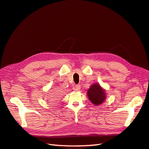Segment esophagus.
Instances as JSON below:
<instances>
[{
    "label": "esophagus",
    "instance_id": "34e87169",
    "mask_svg": "<svg viewBox=\"0 0 149 149\" xmlns=\"http://www.w3.org/2000/svg\"><path fill=\"white\" fill-rule=\"evenodd\" d=\"M80 89H81V86H80V85L77 84V85H75V87H74V90L78 91L80 90Z\"/></svg>",
    "mask_w": 149,
    "mask_h": 149
}]
</instances>
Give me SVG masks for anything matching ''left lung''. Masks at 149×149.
Returning <instances> with one entry per match:
<instances>
[{
	"mask_svg": "<svg viewBox=\"0 0 149 149\" xmlns=\"http://www.w3.org/2000/svg\"><path fill=\"white\" fill-rule=\"evenodd\" d=\"M87 96L94 105H100L106 99L105 91L98 84H94L91 86L87 91Z\"/></svg>",
	"mask_w": 149,
	"mask_h": 149,
	"instance_id": "1",
	"label": "left lung"
}]
</instances>
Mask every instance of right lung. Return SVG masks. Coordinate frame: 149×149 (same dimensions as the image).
I'll return each instance as SVG.
<instances>
[{
    "label": "right lung",
    "instance_id": "obj_1",
    "mask_svg": "<svg viewBox=\"0 0 149 149\" xmlns=\"http://www.w3.org/2000/svg\"><path fill=\"white\" fill-rule=\"evenodd\" d=\"M58 97L57 96L56 94H53L50 97H49V100L52 102H55L57 100H58Z\"/></svg>",
    "mask_w": 149,
    "mask_h": 149
}]
</instances>
